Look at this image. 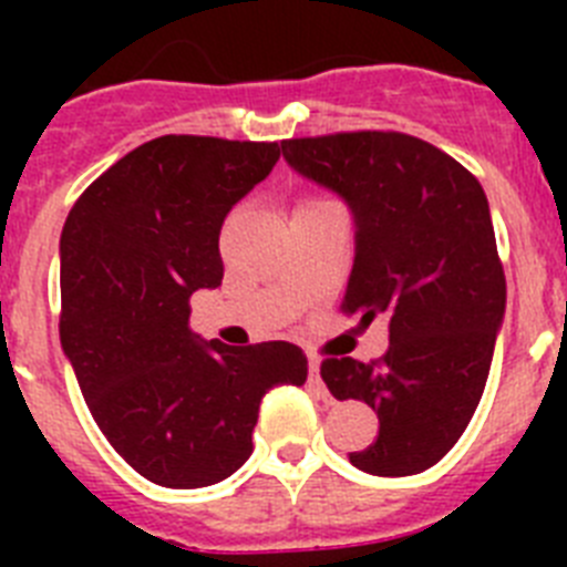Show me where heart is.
Returning <instances> with one entry per match:
<instances>
[{
	"instance_id": "1",
	"label": "heart",
	"mask_w": 567,
	"mask_h": 567,
	"mask_svg": "<svg viewBox=\"0 0 567 567\" xmlns=\"http://www.w3.org/2000/svg\"><path fill=\"white\" fill-rule=\"evenodd\" d=\"M289 235H292V240H295V244H298V240H300V224H298V221L292 224V229H289Z\"/></svg>"
}]
</instances>
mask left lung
<instances>
[{"label": "left lung", "instance_id": "left-lung-1", "mask_svg": "<svg viewBox=\"0 0 567 567\" xmlns=\"http://www.w3.org/2000/svg\"><path fill=\"white\" fill-rule=\"evenodd\" d=\"M267 173L238 142L164 135L115 162L64 221L62 352L110 445L164 488L233 477L260 400L307 380L298 346L189 327V298L221 287L224 218Z\"/></svg>", "mask_w": 567, "mask_h": 567}]
</instances>
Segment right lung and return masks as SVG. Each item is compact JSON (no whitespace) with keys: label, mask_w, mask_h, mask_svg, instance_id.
Segmentation results:
<instances>
[{"label":"right lung","mask_w":567,"mask_h":567,"mask_svg":"<svg viewBox=\"0 0 567 567\" xmlns=\"http://www.w3.org/2000/svg\"><path fill=\"white\" fill-rule=\"evenodd\" d=\"M287 162L352 213L354 264L343 309L378 318L385 352L323 360L338 400L378 414L352 465L409 477L452 452L483 398L503 329L505 275L483 187L452 155L400 133L300 138Z\"/></svg>","instance_id":"add662e5"}]
</instances>
